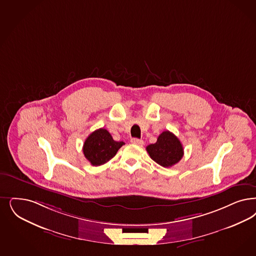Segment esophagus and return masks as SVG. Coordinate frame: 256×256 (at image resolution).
Instances as JSON below:
<instances>
[{"label":"esophagus","mask_w":256,"mask_h":256,"mask_svg":"<svg viewBox=\"0 0 256 256\" xmlns=\"http://www.w3.org/2000/svg\"><path fill=\"white\" fill-rule=\"evenodd\" d=\"M132 142L133 144H137V146H142V144H144L142 140L137 139V138H133V139H132Z\"/></svg>","instance_id":"obj_1"}]
</instances>
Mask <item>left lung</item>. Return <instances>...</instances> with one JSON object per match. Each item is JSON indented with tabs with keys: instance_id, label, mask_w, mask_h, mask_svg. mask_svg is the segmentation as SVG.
<instances>
[{
	"instance_id": "left-lung-1",
	"label": "left lung",
	"mask_w": 256,
	"mask_h": 256,
	"mask_svg": "<svg viewBox=\"0 0 256 256\" xmlns=\"http://www.w3.org/2000/svg\"><path fill=\"white\" fill-rule=\"evenodd\" d=\"M150 158L160 166L171 168L184 156V148L176 135L170 132L160 133L155 144L146 146Z\"/></svg>"
}]
</instances>
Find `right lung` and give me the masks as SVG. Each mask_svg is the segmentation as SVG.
I'll return each instance as SVG.
<instances>
[{"label": "right lung", "instance_id": "right-lung-1", "mask_svg": "<svg viewBox=\"0 0 256 256\" xmlns=\"http://www.w3.org/2000/svg\"><path fill=\"white\" fill-rule=\"evenodd\" d=\"M124 142H116L105 128H99L90 133L85 140L83 153L92 166H98L114 158Z\"/></svg>", "mask_w": 256, "mask_h": 256}]
</instances>
